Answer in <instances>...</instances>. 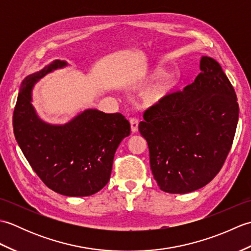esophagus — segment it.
I'll return each mask as SVG.
<instances>
[{"label":"esophagus","instance_id":"34e87169","mask_svg":"<svg viewBox=\"0 0 251 251\" xmlns=\"http://www.w3.org/2000/svg\"><path fill=\"white\" fill-rule=\"evenodd\" d=\"M129 122H130L131 131L132 132H137L138 131V125H139V120L136 119V117H131Z\"/></svg>","mask_w":251,"mask_h":251}]
</instances>
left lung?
Returning <instances> with one entry per match:
<instances>
[{
    "label": "left lung",
    "mask_w": 251,
    "mask_h": 251,
    "mask_svg": "<svg viewBox=\"0 0 251 251\" xmlns=\"http://www.w3.org/2000/svg\"><path fill=\"white\" fill-rule=\"evenodd\" d=\"M200 69L193 83L165 96L139 123L153 177L167 193H189L209 183L235 136L239 109L231 82L210 57L201 58Z\"/></svg>",
    "instance_id": "8db88e82"
}]
</instances>
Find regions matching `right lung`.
<instances>
[{
	"instance_id": "add662e5",
	"label": "right lung",
	"mask_w": 251,
	"mask_h": 251,
	"mask_svg": "<svg viewBox=\"0 0 251 251\" xmlns=\"http://www.w3.org/2000/svg\"><path fill=\"white\" fill-rule=\"evenodd\" d=\"M67 66L55 60L26 76L13 115L15 138L26 161L50 190L66 196H89L109 182L117 147L130 134L121 113L88 109L65 125L41 121L31 104L33 85L54 69Z\"/></svg>"
}]
</instances>
